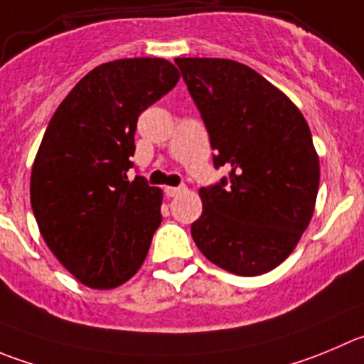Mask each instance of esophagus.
<instances>
[{
  "instance_id": "esophagus-1",
  "label": "esophagus",
  "mask_w": 364,
  "mask_h": 364,
  "mask_svg": "<svg viewBox=\"0 0 364 364\" xmlns=\"http://www.w3.org/2000/svg\"><path fill=\"white\" fill-rule=\"evenodd\" d=\"M184 191V188H171V186H168V188H164V193L166 196H169V198H173V196L180 195V193Z\"/></svg>"
}]
</instances>
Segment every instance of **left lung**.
Segmentation results:
<instances>
[{"label": "left lung", "instance_id": "left-lung-1", "mask_svg": "<svg viewBox=\"0 0 364 364\" xmlns=\"http://www.w3.org/2000/svg\"><path fill=\"white\" fill-rule=\"evenodd\" d=\"M216 151L230 169L200 189L196 247L220 268L255 277L277 268L309 225L320 161L299 107L248 65L228 58H175Z\"/></svg>", "mask_w": 364, "mask_h": 364}]
</instances>
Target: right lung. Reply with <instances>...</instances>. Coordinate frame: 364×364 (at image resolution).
Masks as SVG:
<instances>
[{"mask_svg": "<svg viewBox=\"0 0 364 364\" xmlns=\"http://www.w3.org/2000/svg\"><path fill=\"white\" fill-rule=\"evenodd\" d=\"M178 78L164 58L105 62L71 89L44 132L30 178L33 216L48 248L87 288H117L146 259L162 191L127 171L137 117Z\"/></svg>", "mask_w": 364, "mask_h": 364, "instance_id": "1", "label": "right lung"}]
</instances>
